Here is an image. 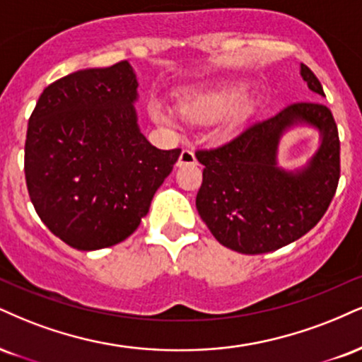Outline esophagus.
Returning a JSON list of instances; mask_svg holds the SVG:
<instances>
[{
	"mask_svg": "<svg viewBox=\"0 0 362 362\" xmlns=\"http://www.w3.org/2000/svg\"><path fill=\"white\" fill-rule=\"evenodd\" d=\"M197 160H195V153L192 150H182L180 156L177 160V167H185V165H195Z\"/></svg>",
	"mask_w": 362,
	"mask_h": 362,
	"instance_id": "obj_1",
	"label": "esophagus"
}]
</instances>
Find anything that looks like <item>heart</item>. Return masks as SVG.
Listing matches in <instances>:
<instances>
[{
    "label": "heart",
    "mask_w": 362,
    "mask_h": 362,
    "mask_svg": "<svg viewBox=\"0 0 362 362\" xmlns=\"http://www.w3.org/2000/svg\"><path fill=\"white\" fill-rule=\"evenodd\" d=\"M236 90H224V93H212V94H194L185 95L178 103L180 115L187 119H207L221 115L226 107L236 101ZM150 116L155 123L168 124L170 117L158 104H151Z\"/></svg>",
    "instance_id": "obj_1"
}]
</instances>
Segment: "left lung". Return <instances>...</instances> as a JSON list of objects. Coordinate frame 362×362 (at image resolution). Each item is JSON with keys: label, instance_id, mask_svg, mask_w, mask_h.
Listing matches in <instances>:
<instances>
[{"label": "left lung", "instance_id": "1", "mask_svg": "<svg viewBox=\"0 0 362 362\" xmlns=\"http://www.w3.org/2000/svg\"><path fill=\"white\" fill-rule=\"evenodd\" d=\"M300 74L312 93L325 95L305 64ZM293 125H310L321 146L305 168L277 167V145ZM204 165L195 206L221 245L243 255L280 250L322 219L341 177V141L332 112L320 103H295L246 126L224 145L197 150Z\"/></svg>", "mask_w": 362, "mask_h": 362}]
</instances>
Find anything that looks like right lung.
<instances>
[{
  "label": "right lung",
  "instance_id": "add662e5",
  "mask_svg": "<svg viewBox=\"0 0 362 362\" xmlns=\"http://www.w3.org/2000/svg\"><path fill=\"white\" fill-rule=\"evenodd\" d=\"M138 81L126 60L77 71L43 89L30 116L25 178L42 223L79 251L132 236L180 148L139 132Z\"/></svg>",
  "mask_w": 362,
  "mask_h": 362
}]
</instances>
